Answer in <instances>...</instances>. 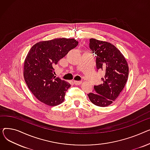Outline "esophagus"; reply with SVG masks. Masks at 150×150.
<instances>
[{
	"label": "esophagus",
	"mask_w": 150,
	"mask_h": 150,
	"mask_svg": "<svg viewBox=\"0 0 150 150\" xmlns=\"http://www.w3.org/2000/svg\"><path fill=\"white\" fill-rule=\"evenodd\" d=\"M82 81H74V83L75 85H81L82 83Z\"/></svg>",
	"instance_id": "obj_1"
}]
</instances>
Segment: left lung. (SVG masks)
I'll use <instances>...</instances> for the list:
<instances>
[{"instance_id": "1", "label": "left lung", "mask_w": 150, "mask_h": 150, "mask_svg": "<svg viewBox=\"0 0 150 150\" xmlns=\"http://www.w3.org/2000/svg\"><path fill=\"white\" fill-rule=\"evenodd\" d=\"M90 48L96 56V67L105 73L103 83L94 86L88 96L96 106L105 107L115 100L128 81L129 68L124 56L110 42L90 39Z\"/></svg>"}]
</instances>
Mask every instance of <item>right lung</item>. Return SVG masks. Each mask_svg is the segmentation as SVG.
<instances>
[{
  "instance_id": "right-lung-1",
  "label": "right lung",
  "mask_w": 150,
  "mask_h": 150,
  "mask_svg": "<svg viewBox=\"0 0 150 150\" xmlns=\"http://www.w3.org/2000/svg\"><path fill=\"white\" fill-rule=\"evenodd\" d=\"M78 45L74 39L40 41L31 47L24 61L23 77L28 88L41 102L54 107L62 103L69 83L56 77L55 67Z\"/></svg>"
}]
</instances>
